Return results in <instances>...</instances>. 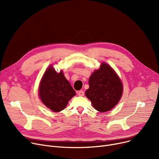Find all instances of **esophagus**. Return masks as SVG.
Returning <instances> with one entry per match:
<instances>
[{"mask_svg": "<svg viewBox=\"0 0 159 159\" xmlns=\"http://www.w3.org/2000/svg\"><path fill=\"white\" fill-rule=\"evenodd\" d=\"M77 94H78V95H79V96H81V97H82V96H84V91L80 90V91H79L78 92H77Z\"/></svg>", "mask_w": 159, "mask_h": 159, "instance_id": "1", "label": "esophagus"}]
</instances>
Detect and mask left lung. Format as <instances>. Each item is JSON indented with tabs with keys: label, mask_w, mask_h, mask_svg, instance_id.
Instances as JSON below:
<instances>
[{
	"label": "left lung",
	"mask_w": 159,
	"mask_h": 159,
	"mask_svg": "<svg viewBox=\"0 0 159 159\" xmlns=\"http://www.w3.org/2000/svg\"><path fill=\"white\" fill-rule=\"evenodd\" d=\"M89 88L85 95L93 107L101 112L110 111L119 102L122 94V84L111 67L102 63L89 79Z\"/></svg>",
	"instance_id": "left-lung-1"
}]
</instances>
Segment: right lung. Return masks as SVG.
Instances as JSON below:
<instances>
[{
  "mask_svg": "<svg viewBox=\"0 0 159 159\" xmlns=\"http://www.w3.org/2000/svg\"><path fill=\"white\" fill-rule=\"evenodd\" d=\"M75 95V90L62 71L57 73L52 66L48 68L39 86V96L44 105L54 112L61 111Z\"/></svg>",
  "mask_w": 159,
  "mask_h": 159,
  "instance_id": "1",
  "label": "right lung"
}]
</instances>
